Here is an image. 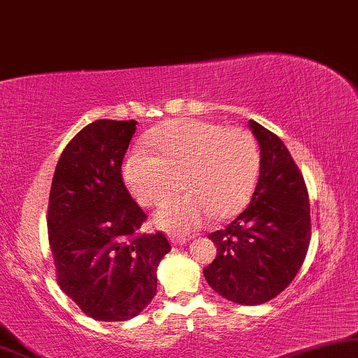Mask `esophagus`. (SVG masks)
Here are the masks:
<instances>
[{
  "label": "esophagus",
  "instance_id": "esophagus-1",
  "mask_svg": "<svg viewBox=\"0 0 358 358\" xmlns=\"http://www.w3.org/2000/svg\"><path fill=\"white\" fill-rule=\"evenodd\" d=\"M170 241H171V244H173V245H182V244H185V242L188 241V237L171 234V236H170Z\"/></svg>",
  "mask_w": 358,
  "mask_h": 358
}]
</instances>
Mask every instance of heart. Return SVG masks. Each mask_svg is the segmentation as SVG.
I'll use <instances>...</instances> for the list:
<instances>
[{"label": "heart", "instance_id": "obj_1", "mask_svg": "<svg viewBox=\"0 0 358 358\" xmlns=\"http://www.w3.org/2000/svg\"><path fill=\"white\" fill-rule=\"evenodd\" d=\"M152 145L124 162V178L137 201L157 206L180 188L187 193L157 213L159 226L176 232L196 229L213 214L231 217L249 203L259 175V147L249 131L182 119L165 126Z\"/></svg>", "mask_w": 358, "mask_h": 358}]
</instances>
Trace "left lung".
Segmentation results:
<instances>
[{"instance_id":"8db88e82","label":"left lung","mask_w":358,"mask_h":358,"mask_svg":"<svg viewBox=\"0 0 358 358\" xmlns=\"http://www.w3.org/2000/svg\"><path fill=\"white\" fill-rule=\"evenodd\" d=\"M260 145V176L249 206L208 237L217 247L203 273L214 292L239 304L280 294L301 268L311 241L304 178L278 136L249 122Z\"/></svg>"}]
</instances>
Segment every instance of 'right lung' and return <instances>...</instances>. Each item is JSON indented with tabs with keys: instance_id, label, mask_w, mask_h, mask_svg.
<instances>
[{
	"instance_id": "right-lung-1",
	"label": "right lung",
	"mask_w": 358,
	"mask_h": 358,
	"mask_svg": "<svg viewBox=\"0 0 358 358\" xmlns=\"http://www.w3.org/2000/svg\"><path fill=\"white\" fill-rule=\"evenodd\" d=\"M137 121L98 119L71 139L55 166L47 232L55 278L96 321H127L157 293V266L171 245L147 221L122 180Z\"/></svg>"
}]
</instances>
